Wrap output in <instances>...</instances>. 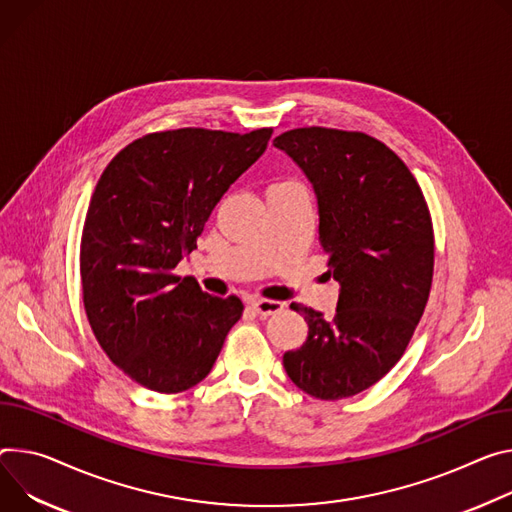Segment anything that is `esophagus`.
<instances>
[{
    "instance_id": "esophagus-1",
    "label": "esophagus",
    "mask_w": 512,
    "mask_h": 512,
    "mask_svg": "<svg viewBox=\"0 0 512 512\" xmlns=\"http://www.w3.org/2000/svg\"><path fill=\"white\" fill-rule=\"evenodd\" d=\"M249 304H251V308H253L261 318L271 316V314L280 312V310L284 308L282 302H277V300H265V298H253Z\"/></svg>"
}]
</instances>
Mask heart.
Wrapping results in <instances>:
<instances>
[{
  "instance_id": "heart-1",
  "label": "heart",
  "mask_w": 512,
  "mask_h": 512,
  "mask_svg": "<svg viewBox=\"0 0 512 512\" xmlns=\"http://www.w3.org/2000/svg\"><path fill=\"white\" fill-rule=\"evenodd\" d=\"M284 183H286V181H284Z\"/></svg>"
}]
</instances>
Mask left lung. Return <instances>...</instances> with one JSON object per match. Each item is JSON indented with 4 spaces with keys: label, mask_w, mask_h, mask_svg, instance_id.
Returning a JSON list of instances; mask_svg holds the SVG:
<instances>
[{
    "label": "left lung",
    "mask_w": 512,
    "mask_h": 512,
    "mask_svg": "<svg viewBox=\"0 0 512 512\" xmlns=\"http://www.w3.org/2000/svg\"><path fill=\"white\" fill-rule=\"evenodd\" d=\"M273 145L312 183L318 241L341 286L331 320L292 304L308 337L284 353L286 374L318 400L349 398L400 361L425 312L435 265L431 212L404 161L365 132L306 126Z\"/></svg>",
    "instance_id": "8db88e82"
}]
</instances>
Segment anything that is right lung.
<instances>
[{"label": "right lung", "mask_w": 512, "mask_h": 512, "mask_svg": "<svg viewBox=\"0 0 512 512\" xmlns=\"http://www.w3.org/2000/svg\"><path fill=\"white\" fill-rule=\"evenodd\" d=\"M271 132H151L104 169L81 235L83 306L106 355L136 384L161 394L200 384L243 316L237 296H210L173 269Z\"/></svg>", "instance_id": "1"}]
</instances>
